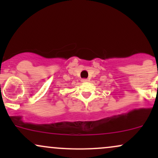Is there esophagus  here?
<instances>
[{"instance_id":"esophagus-1","label":"esophagus","mask_w":158,"mask_h":158,"mask_svg":"<svg viewBox=\"0 0 158 158\" xmlns=\"http://www.w3.org/2000/svg\"><path fill=\"white\" fill-rule=\"evenodd\" d=\"M88 81V79H81V82H87V81Z\"/></svg>"}]
</instances>
